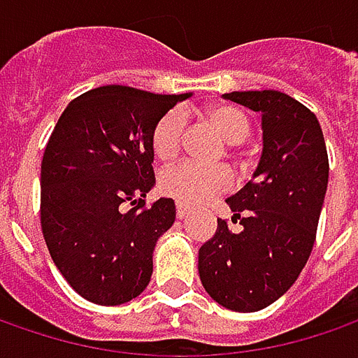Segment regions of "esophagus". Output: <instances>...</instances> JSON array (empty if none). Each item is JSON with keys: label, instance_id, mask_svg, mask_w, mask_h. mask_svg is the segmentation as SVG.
<instances>
[{"label": "esophagus", "instance_id": "obj_1", "mask_svg": "<svg viewBox=\"0 0 358 358\" xmlns=\"http://www.w3.org/2000/svg\"><path fill=\"white\" fill-rule=\"evenodd\" d=\"M175 211H177V219H185L189 211H191V207L185 205V203H175Z\"/></svg>", "mask_w": 358, "mask_h": 358}]
</instances>
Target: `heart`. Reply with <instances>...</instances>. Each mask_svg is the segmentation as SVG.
I'll return each mask as SVG.
<instances>
[{"label":"heart","mask_w":358,"mask_h":358,"mask_svg":"<svg viewBox=\"0 0 358 358\" xmlns=\"http://www.w3.org/2000/svg\"><path fill=\"white\" fill-rule=\"evenodd\" d=\"M213 123L229 143H243L251 133V121L233 105H215L207 111ZM187 115L181 107H173L159 119L151 133V147L161 161L177 157L183 147ZM233 185V175L223 165H205L199 161H181L167 167L159 177L161 191L183 203H201Z\"/></svg>","instance_id":"1"}]
</instances>
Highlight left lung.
<instances>
[{"mask_svg": "<svg viewBox=\"0 0 358 358\" xmlns=\"http://www.w3.org/2000/svg\"><path fill=\"white\" fill-rule=\"evenodd\" d=\"M261 113L263 153L253 179L229 197L239 233L217 219L199 249L205 291L225 309L255 313L296 281L309 259L329 183V157L315 113L281 91L225 93Z\"/></svg>", "mask_w": 358, "mask_h": 358, "instance_id": "left-lung-1", "label": "left lung"}]
</instances>
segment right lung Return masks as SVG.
I'll list each match as a JSON object with an SVG mask.
<instances>
[{
  "instance_id": "right-lung-1",
  "label": "right lung",
  "mask_w": 358,
  "mask_h": 358,
  "mask_svg": "<svg viewBox=\"0 0 358 358\" xmlns=\"http://www.w3.org/2000/svg\"><path fill=\"white\" fill-rule=\"evenodd\" d=\"M103 85L65 107L41 161V231L49 255L83 299L123 305L151 281L153 249L175 203L145 205L155 183L151 133L177 101Z\"/></svg>"
}]
</instances>
